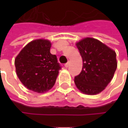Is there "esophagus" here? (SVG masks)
<instances>
[{
  "label": "esophagus",
  "mask_w": 128,
  "mask_h": 128,
  "mask_svg": "<svg viewBox=\"0 0 128 128\" xmlns=\"http://www.w3.org/2000/svg\"><path fill=\"white\" fill-rule=\"evenodd\" d=\"M69 66H70V62H68L67 63H66V64H65V67H66V68L69 67Z\"/></svg>",
  "instance_id": "esophagus-1"
}]
</instances>
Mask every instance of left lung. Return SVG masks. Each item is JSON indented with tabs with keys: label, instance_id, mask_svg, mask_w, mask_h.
<instances>
[{
	"label": "left lung",
	"instance_id": "1",
	"mask_svg": "<svg viewBox=\"0 0 128 128\" xmlns=\"http://www.w3.org/2000/svg\"><path fill=\"white\" fill-rule=\"evenodd\" d=\"M76 46L83 64L81 72L75 77V84L83 93L96 95L113 78L117 68L116 52L91 38L82 39Z\"/></svg>",
	"mask_w": 128,
	"mask_h": 128
}]
</instances>
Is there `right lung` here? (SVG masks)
I'll return each mask as SVG.
<instances>
[{
    "label": "right lung",
    "mask_w": 128,
    "mask_h": 128,
    "mask_svg": "<svg viewBox=\"0 0 128 128\" xmlns=\"http://www.w3.org/2000/svg\"><path fill=\"white\" fill-rule=\"evenodd\" d=\"M50 47L49 40H36L24 47L16 57L17 76L28 89L42 93L55 85L61 66L56 56L50 53Z\"/></svg>",
    "instance_id": "obj_1"
}]
</instances>
